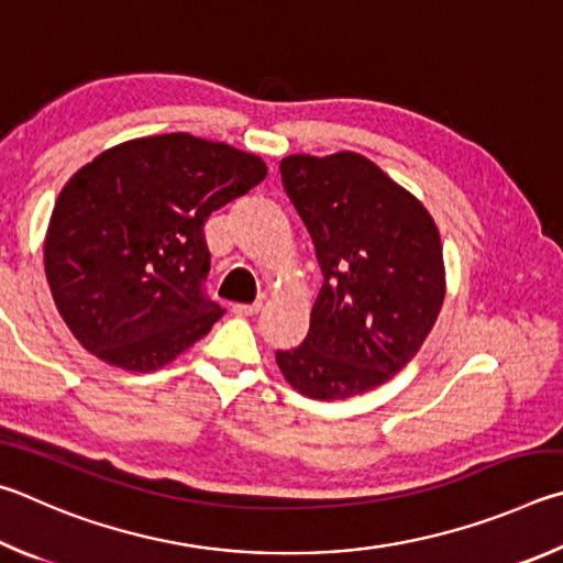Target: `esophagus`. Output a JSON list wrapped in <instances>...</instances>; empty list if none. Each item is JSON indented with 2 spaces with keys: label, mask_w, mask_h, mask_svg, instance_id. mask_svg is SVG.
I'll list each match as a JSON object with an SVG mask.
<instances>
[{
  "label": "esophagus",
  "mask_w": 563,
  "mask_h": 563,
  "mask_svg": "<svg viewBox=\"0 0 563 563\" xmlns=\"http://www.w3.org/2000/svg\"><path fill=\"white\" fill-rule=\"evenodd\" d=\"M232 311L236 317H254V313L262 311V301H254V303H234Z\"/></svg>",
  "instance_id": "1"
}]
</instances>
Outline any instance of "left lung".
<instances>
[{"instance_id": "obj_1", "label": "left lung", "mask_w": 563, "mask_h": 563, "mask_svg": "<svg viewBox=\"0 0 563 563\" xmlns=\"http://www.w3.org/2000/svg\"><path fill=\"white\" fill-rule=\"evenodd\" d=\"M282 183L311 234L323 284L301 346L276 351L294 390L343 400L383 386L420 351L445 299L435 222L358 153L289 155Z\"/></svg>"}]
</instances>
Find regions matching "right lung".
<instances>
[{"label": "right lung", "mask_w": 563, "mask_h": 563, "mask_svg": "<svg viewBox=\"0 0 563 563\" xmlns=\"http://www.w3.org/2000/svg\"><path fill=\"white\" fill-rule=\"evenodd\" d=\"M266 177L260 155L190 133L135 137L64 185L44 269L76 341L115 368H163L224 309L205 297V222Z\"/></svg>", "instance_id": "1"}]
</instances>
